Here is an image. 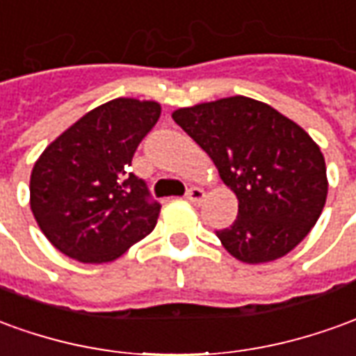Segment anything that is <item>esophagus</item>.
I'll use <instances>...</instances> for the list:
<instances>
[{"instance_id":"1","label":"esophagus","mask_w":356,"mask_h":356,"mask_svg":"<svg viewBox=\"0 0 356 356\" xmlns=\"http://www.w3.org/2000/svg\"><path fill=\"white\" fill-rule=\"evenodd\" d=\"M204 196H206V193H204L202 188H198V186H191L188 191H186V200L191 204H200L204 200Z\"/></svg>"}]
</instances>
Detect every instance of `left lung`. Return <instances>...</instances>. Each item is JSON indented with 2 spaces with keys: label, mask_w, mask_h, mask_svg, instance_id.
Listing matches in <instances>:
<instances>
[{
  "label": "left lung",
  "mask_w": 356,
  "mask_h": 356,
  "mask_svg": "<svg viewBox=\"0 0 356 356\" xmlns=\"http://www.w3.org/2000/svg\"><path fill=\"white\" fill-rule=\"evenodd\" d=\"M171 118L237 196V220L216 231L231 256L247 264L272 262L316 225L327 175L320 146L302 127L247 96L179 108Z\"/></svg>",
  "instance_id": "8db88e82"
}]
</instances>
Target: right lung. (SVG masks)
<instances>
[{
    "mask_svg": "<svg viewBox=\"0 0 356 356\" xmlns=\"http://www.w3.org/2000/svg\"><path fill=\"white\" fill-rule=\"evenodd\" d=\"M152 100L115 98L63 131L40 154L31 173V210L49 243L84 264L111 262L158 223L131 161L160 119Z\"/></svg>",
    "mask_w": 356,
    "mask_h": 356,
    "instance_id": "add662e5",
    "label": "right lung"
}]
</instances>
